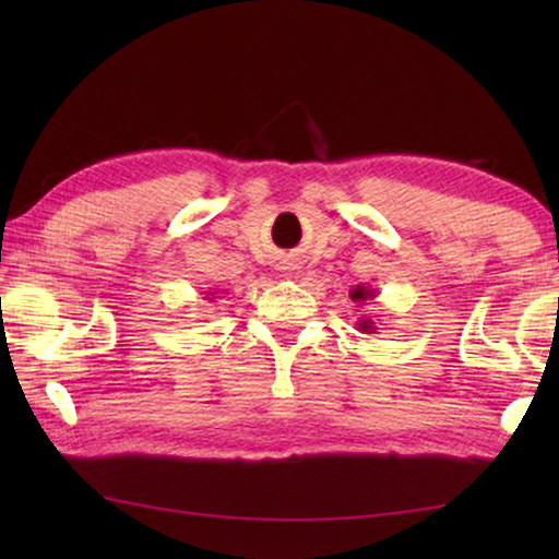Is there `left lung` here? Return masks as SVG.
Here are the masks:
<instances>
[{"mask_svg":"<svg viewBox=\"0 0 559 559\" xmlns=\"http://www.w3.org/2000/svg\"><path fill=\"white\" fill-rule=\"evenodd\" d=\"M372 298H374V290L370 286H355L350 290V300H355V302H365V300H372ZM358 329L365 331V334H374V331H377V326H374L370 317H360Z\"/></svg>","mask_w":559,"mask_h":559,"instance_id":"obj_1","label":"left lung"}]
</instances>
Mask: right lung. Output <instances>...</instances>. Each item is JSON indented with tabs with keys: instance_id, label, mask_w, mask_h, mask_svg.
Here are the masks:
<instances>
[{
	"instance_id": "right-lung-1",
	"label": "right lung",
	"mask_w": 559,
	"mask_h": 559,
	"mask_svg": "<svg viewBox=\"0 0 559 559\" xmlns=\"http://www.w3.org/2000/svg\"><path fill=\"white\" fill-rule=\"evenodd\" d=\"M209 295H216V293H209ZM209 300H213V298H209Z\"/></svg>"
}]
</instances>
